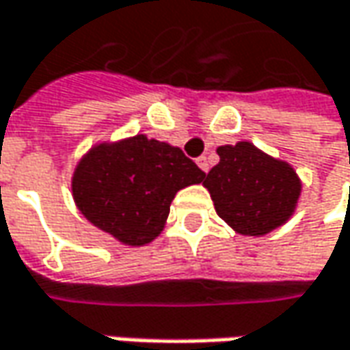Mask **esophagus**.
<instances>
[{"instance_id": "1", "label": "esophagus", "mask_w": 350, "mask_h": 350, "mask_svg": "<svg viewBox=\"0 0 350 350\" xmlns=\"http://www.w3.org/2000/svg\"><path fill=\"white\" fill-rule=\"evenodd\" d=\"M196 162H198V166H200L204 172H209V160H207V157H200Z\"/></svg>"}]
</instances>
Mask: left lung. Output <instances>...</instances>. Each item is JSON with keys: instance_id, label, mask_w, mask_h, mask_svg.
I'll use <instances>...</instances> for the list:
<instances>
[{"instance_id": "obj_1", "label": "left lung", "mask_w": 350, "mask_h": 350, "mask_svg": "<svg viewBox=\"0 0 350 350\" xmlns=\"http://www.w3.org/2000/svg\"><path fill=\"white\" fill-rule=\"evenodd\" d=\"M219 164L205 178L215 211L239 235L262 237L294 215L301 180L286 162L239 141L217 148Z\"/></svg>"}]
</instances>
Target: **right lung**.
I'll return each instance as SVG.
<instances>
[{
	"label": "right lung",
	"mask_w": 350,
	"mask_h": 350,
	"mask_svg": "<svg viewBox=\"0 0 350 350\" xmlns=\"http://www.w3.org/2000/svg\"><path fill=\"white\" fill-rule=\"evenodd\" d=\"M204 178L178 146L135 135L92 146L74 168L72 198L94 227L143 247L162 233L176 193Z\"/></svg>",
	"instance_id": "right-lung-1"
}]
</instances>
